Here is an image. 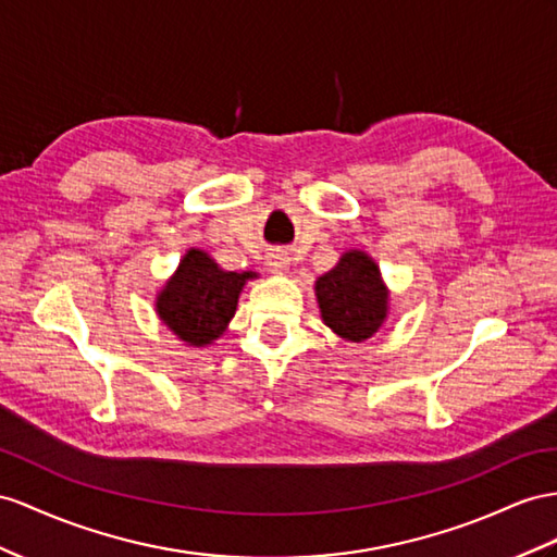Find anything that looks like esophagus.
Masks as SVG:
<instances>
[{
    "instance_id": "34e87169",
    "label": "esophagus",
    "mask_w": 557,
    "mask_h": 557,
    "mask_svg": "<svg viewBox=\"0 0 557 557\" xmlns=\"http://www.w3.org/2000/svg\"><path fill=\"white\" fill-rule=\"evenodd\" d=\"M265 263H268V268L273 270V273H287L289 270V263H292V259H289V253L287 251H282V249H275V251H270L268 256H265Z\"/></svg>"
}]
</instances>
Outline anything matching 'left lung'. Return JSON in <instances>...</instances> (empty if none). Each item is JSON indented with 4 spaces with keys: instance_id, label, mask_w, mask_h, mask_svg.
Returning <instances> with one entry per match:
<instances>
[{
    "instance_id": "1",
    "label": "left lung",
    "mask_w": 557,
    "mask_h": 557,
    "mask_svg": "<svg viewBox=\"0 0 557 557\" xmlns=\"http://www.w3.org/2000/svg\"><path fill=\"white\" fill-rule=\"evenodd\" d=\"M315 296L322 322L348 344L372 338L391 312V289L379 263L362 249L341 253L330 273L315 280Z\"/></svg>"
}]
</instances>
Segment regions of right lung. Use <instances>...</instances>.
<instances>
[{"label":"right lung","instance_id":"obj_1","mask_svg":"<svg viewBox=\"0 0 557 557\" xmlns=\"http://www.w3.org/2000/svg\"><path fill=\"white\" fill-rule=\"evenodd\" d=\"M256 277L251 270H223L207 251L190 247L157 292L154 312L185 346L207 348L223 336L235 318L242 289Z\"/></svg>","mask_w":557,"mask_h":557}]
</instances>
